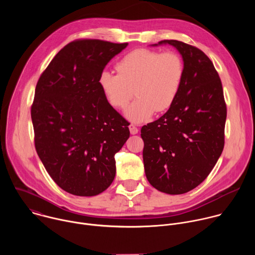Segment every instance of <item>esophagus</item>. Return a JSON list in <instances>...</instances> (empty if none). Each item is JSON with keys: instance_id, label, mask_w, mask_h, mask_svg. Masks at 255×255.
Listing matches in <instances>:
<instances>
[{"instance_id": "obj_1", "label": "esophagus", "mask_w": 255, "mask_h": 255, "mask_svg": "<svg viewBox=\"0 0 255 255\" xmlns=\"http://www.w3.org/2000/svg\"><path fill=\"white\" fill-rule=\"evenodd\" d=\"M129 130H130L131 134H137L138 133V128L135 125H133V124L129 125Z\"/></svg>"}]
</instances>
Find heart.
Here are the masks:
<instances>
[{
    "mask_svg": "<svg viewBox=\"0 0 255 255\" xmlns=\"http://www.w3.org/2000/svg\"><path fill=\"white\" fill-rule=\"evenodd\" d=\"M119 74L103 70L100 87L112 107L127 108L126 117L135 123L148 121L154 112H164L172 106L183 84L185 64L173 52L138 48L120 59L116 65Z\"/></svg>",
    "mask_w": 255,
    "mask_h": 255,
    "instance_id": "obj_1",
    "label": "heart"
}]
</instances>
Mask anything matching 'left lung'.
<instances>
[{"mask_svg":"<svg viewBox=\"0 0 255 255\" xmlns=\"http://www.w3.org/2000/svg\"><path fill=\"white\" fill-rule=\"evenodd\" d=\"M163 43L174 46L183 56L185 77L168 111L141 128L143 162L153 188L180 195L203 183L220 157L227 108L221 80L211 59L185 42H158Z\"/></svg>","mask_w":255,"mask_h":255,"instance_id":"left-lung-1","label":"left lung"}]
</instances>
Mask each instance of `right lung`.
Here are the masks:
<instances>
[{
  "instance_id": "add662e5",
  "label": "right lung",
  "mask_w": 255,
  "mask_h": 255,
  "mask_svg": "<svg viewBox=\"0 0 255 255\" xmlns=\"http://www.w3.org/2000/svg\"><path fill=\"white\" fill-rule=\"evenodd\" d=\"M127 45L71 41L36 85L31 106L35 148L55 184L71 195H99L114 180L115 154L129 138V124L108 103L99 78Z\"/></svg>"
}]
</instances>
